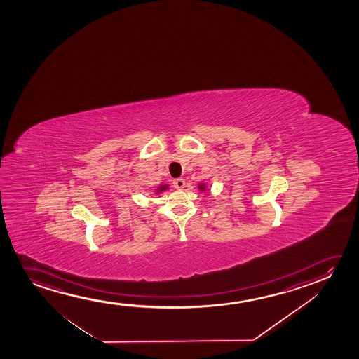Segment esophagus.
I'll return each mask as SVG.
<instances>
[{
	"label": "esophagus",
	"instance_id": "esophagus-1",
	"mask_svg": "<svg viewBox=\"0 0 359 359\" xmlns=\"http://www.w3.org/2000/svg\"><path fill=\"white\" fill-rule=\"evenodd\" d=\"M172 185H174V187L175 189H184L185 187V180L184 179H175L174 182H172Z\"/></svg>",
	"mask_w": 359,
	"mask_h": 359
}]
</instances>
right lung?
Here are the masks:
<instances>
[{
	"label": "right lung",
	"mask_w": 359,
	"mask_h": 359,
	"mask_svg": "<svg viewBox=\"0 0 359 359\" xmlns=\"http://www.w3.org/2000/svg\"><path fill=\"white\" fill-rule=\"evenodd\" d=\"M162 190H165V187H161V191H162Z\"/></svg>",
	"instance_id": "right-lung-1"
}]
</instances>
